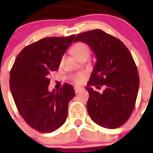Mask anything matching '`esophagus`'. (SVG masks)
I'll return each instance as SVG.
<instances>
[{
	"label": "esophagus",
	"instance_id": "esophagus-1",
	"mask_svg": "<svg viewBox=\"0 0 153 153\" xmlns=\"http://www.w3.org/2000/svg\"><path fill=\"white\" fill-rule=\"evenodd\" d=\"M75 92L76 93V94H78V92H80V91H81L83 90V88H80V87H75Z\"/></svg>",
	"mask_w": 153,
	"mask_h": 153
}]
</instances>
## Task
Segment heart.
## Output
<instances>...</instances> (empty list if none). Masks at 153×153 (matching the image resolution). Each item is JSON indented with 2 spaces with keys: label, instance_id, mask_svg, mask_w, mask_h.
<instances>
[{
  "label": "heart",
  "instance_id": "1",
  "mask_svg": "<svg viewBox=\"0 0 153 153\" xmlns=\"http://www.w3.org/2000/svg\"><path fill=\"white\" fill-rule=\"evenodd\" d=\"M72 52L78 59H81L85 56H89L91 53L90 47L86 43L82 42H78L73 45L71 49ZM85 73H78L72 76V80L76 84H81L85 81Z\"/></svg>",
  "mask_w": 153,
  "mask_h": 153
}]
</instances>
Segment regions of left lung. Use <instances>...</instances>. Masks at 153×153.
<instances>
[{"instance_id": "obj_1", "label": "left lung", "mask_w": 153, "mask_h": 153, "mask_svg": "<svg viewBox=\"0 0 153 153\" xmlns=\"http://www.w3.org/2000/svg\"><path fill=\"white\" fill-rule=\"evenodd\" d=\"M78 41L86 43L97 59L86 87L88 114L101 127H121L130 117L138 94L140 78L134 59L122 41L101 29L78 34L74 42ZM103 85L102 94L90 87Z\"/></svg>"}]
</instances>
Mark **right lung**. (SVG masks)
I'll list each match as a JSON object with an SVG mask.
<instances>
[{"instance_id": "obj_1", "label": "right lung", "mask_w": 153, "mask_h": 153, "mask_svg": "<svg viewBox=\"0 0 153 153\" xmlns=\"http://www.w3.org/2000/svg\"><path fill=\"white\" fill-rule=\"evenodd\" d=\"M75 35L46 37L24 47L10 73V88L17 109L28 125L42 133L57 130L65 122L68 103L75 93L68 83L48 90L49 75L58 69Z\"/></svg>"}]
</instances>
